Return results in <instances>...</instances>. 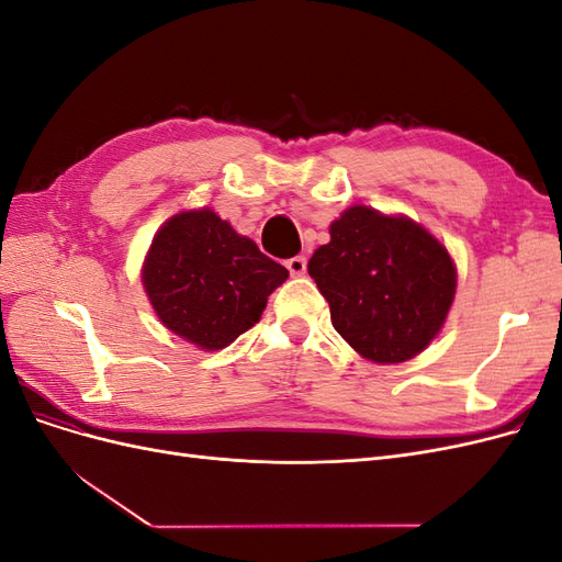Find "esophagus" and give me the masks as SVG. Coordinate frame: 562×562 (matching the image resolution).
<instances>
[{"label":"esophagus","instance_id":"esophagus-1","mask_svg":"<svg viewBox=\"0 0 562 562\" xmlns=\"http://www.w3.org/2000/svg\"><path fill=\"white\" fill-rule=\"evenodd\" d=\"M288 271H291L293 277H302L304 271H307V260H304V255H295V258H291L285 262Z\"/></svg>","mask_w":562,"mask_h":562}]
</instances>
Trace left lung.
<instances>
[{"label": "left lung", "instance_id": "1", "mask_svg": "<svg viewBox=\"0 0 562 562\" xmlns=\"http://www.w3.org/2000/svg\"><path fill=\"white\" fill-rule=\"evenodd\" d=\"M345 342L372 363H403L427 349L457 293L448 248L413 217L349 206L307 265Z\"/></svg>", "mask_w": 562, "mask_h": 562}]
</instances>
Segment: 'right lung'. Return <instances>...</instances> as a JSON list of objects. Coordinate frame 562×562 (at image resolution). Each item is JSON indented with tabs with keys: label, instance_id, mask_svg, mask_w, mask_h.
Masks as SVG:
<instances>
[{
	"label": "right lung",
	"instance_id": "right-lung-1",
	"mask_svg": "<svg viewBox=\"0 0 562 562\" xmlns=\"http://www.w3.org/2000/svg\"><path fill=\"white\" fill-rule=\"evenodd\" d=\"M140 279L164 328L217 351L260 321L288 269L203 206L166 220L147 248Z\"/></svg>",
	"mask_w": 562,
	"mask_h": 562
}]
</instances>
